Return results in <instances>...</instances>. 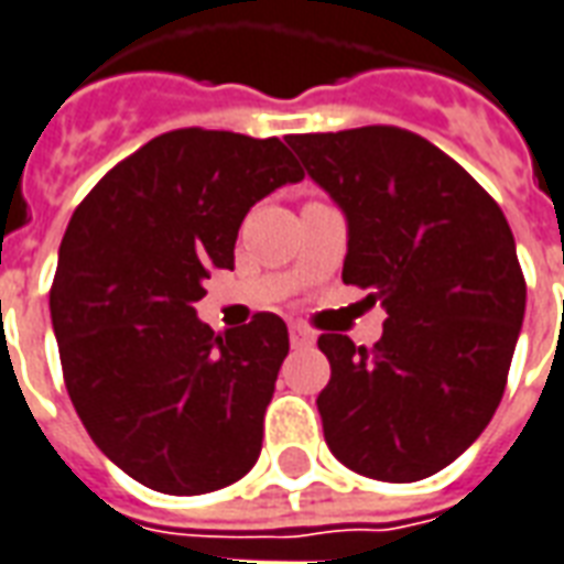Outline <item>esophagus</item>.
Masks as SVG:
<instances>
[{"instance_id":"obj_1","label":"esophagus","mask_w":564,"mask_h":564,"mask_svg":"<svg viewBox=\"0 0 564 564\" xmlns=\"http://www.w3.org/2000/svg\"><path fill=\"white\" fill-rule=\"evenodd\" d=\"M288 330H291V345H312V343H315V333H312L310 327H303V324H291Z\"/></svg>"}]
</instances>
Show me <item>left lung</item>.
Listing matches in <instances>:
<instances>
[{
    "mask_svg": "<svg viewBox=\"0 0 564 564\" xmlns=\"http://www.w3.org/2000/svg\"><path fill=\"white\" fill-rule=\"evenodd\" d=\"M348 219L345 285L388 310L372 348L322 333L324 438L357 475L390 484L451 466L508 384L525 279L501 207L466 167L397 126L288 134Z\"/></svg>",
    "mask_w": 564,
    "mask_h": 564,
    "instance_id": "1",
    "label": "left lung"
}]
</instances>
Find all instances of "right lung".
I'll use <instances>...</instances> for the list:
<instances>
[{"label": "right lung", "mask_w": 564, "mask_h": 564, "mask_svg": "<svg viewBox=\"0 0 564 564\" xmlns=\"http://www.w3.org/2000/svg\"><path fill=\"white\" fill-rule=\"evenodd\" d=\"M297 180L279 138L176 129L74 209L51 285L65 388L101 454L150 490L200 496L258 463L288 327L258 312L213 333L195 303L213 267H234L249 207Z\"/></svg>", "instance_id": "obj_1"}]
</instances>
